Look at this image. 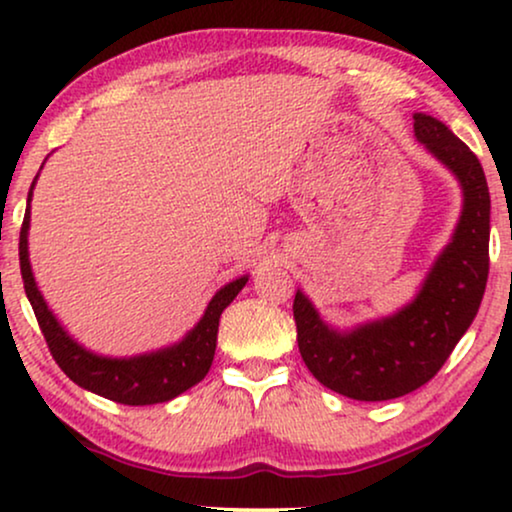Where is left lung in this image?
<instances>
[{"label": "left lung", "mask_w": 512, "mask_h": 512, "mask_svg": "<svg viewBox=\"0 0 512 512\" xmlns=\"http://www.w3.org/2000/svg\"><path fill=\"white\" fill-rule=\"evenodd\" d=\"M415 135L464 188V209L422 291L394 317L338 333L303 293L293 300L298 349L324 387L356 401H389L431 380L473 324L489 275V188L475 153L438 118L415 114Z\"/></svg>", "instance_id": "left-lung-1"}]
</instances>
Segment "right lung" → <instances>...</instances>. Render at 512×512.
Returning a JSON list of instances; mask_svg holds the SVG:
<instances>
[{
  "label": "right lung",
  "mask_w": 512,
  "mask_h": 512,
  "mask_svg": "<svg viewBox=\"0 0 512 512\" xmlns=\"http://www.w3.org/2000/svg\"><path fill=\"white\" fill-rule=\"evenodd\" d=\"M32 188L30 195H27L23 228H20V275H23L25 293L30 298L34 317H37L41 333L46 338V345L51 349L55 363L62 368V373L79 384V387L123 405L165 403L174 396L184 394L193 384H198L209 373V366L214 361L221 312L242 291V286L247 284V277L235 279V282L223 286L221 291H216V296L209 300L198 326L179 345L160 349V352L132 356V359H107V356H97L69 338L65 328L58 324V319L48 310L46 300L39 293L37 282H34L30 256H27Z\"/></svg>",
  "instance_id": "obj_1"
}]
</instances>
